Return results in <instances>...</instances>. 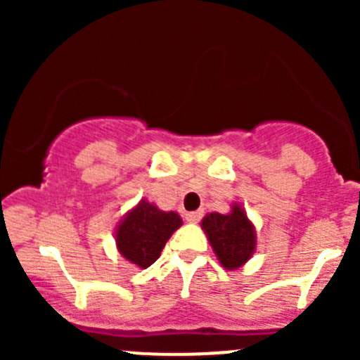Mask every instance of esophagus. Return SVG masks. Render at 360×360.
Segmentation results:
<instances>
[{
  "instance_id": "34e87169",
  "label": "esophagus",
  "mask_w": 360,
  "mask_h": 360,
  "mask_svg": "<svg viewBox=\"0 0 360 360\" xmlns=\"http://www.w3.org/2000/svg\"><path fill=\"white\" fill-rule=\"evenodd\" d=\"M203 216V210H193V212H186L188 223H198Z\"/></svg>"
}]
</instances>
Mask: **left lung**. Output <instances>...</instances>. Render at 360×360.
Returning a JSON list of instances; mask_svg holds the SVG:
<instances>
[{
	"mask_svg": "<svg viewBox=\"0 0 360 360\" xmlns=\"http://www.w3.org/2000/svg\"><path fill=\"white\" fill-rule=\"evenodd\" d=\"M202 228L221 264L228 270L242 266L252 256L256 235L242 207L235 205L228 216L219 212L207 214L202 221Z\"/></svg>",
	"mask_w": 360,
	"mask_h": 360,
	"instance_id": "8db88e82",
	"label": "left lung"
}]
</instances>
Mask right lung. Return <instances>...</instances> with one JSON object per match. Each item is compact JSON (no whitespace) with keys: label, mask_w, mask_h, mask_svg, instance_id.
I'll use <instances>...</instances> for the list:
<instances>
[{"label":"right lung","mask_w":360,"mask_h":360,"mask_svg":"<svg viewBox=\"0 0 360 360\" xmlns=\"http://www.w3.org/2000/svg\"><path fill=\"white\" fill-rule=\"evenodd\" d=\"M176 212H162L153 203L141 200L116 231L120 252L130 263L148 268L158 259L170 235L181 226Z\"/></svg>","instance_id":"add662e5"}]
</instances>
